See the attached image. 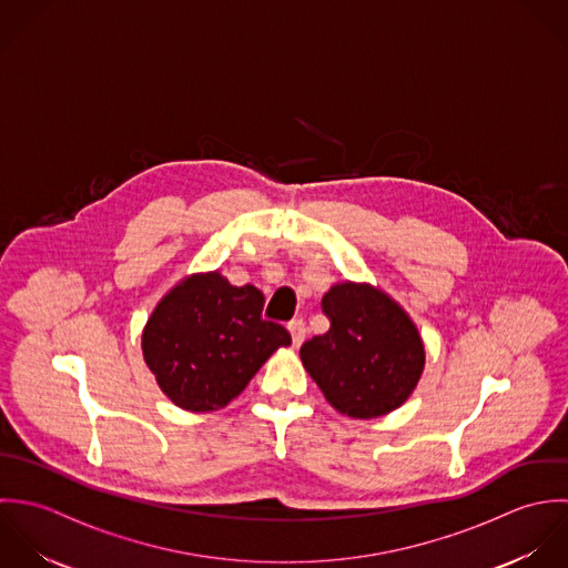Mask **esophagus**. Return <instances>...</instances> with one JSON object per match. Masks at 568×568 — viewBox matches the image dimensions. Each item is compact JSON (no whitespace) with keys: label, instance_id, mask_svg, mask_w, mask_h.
Segmentation results:
<instances>
[{"label":"esophagus","instance_id":"1","mask_svg":"<svg viewBox=\"0 0 568 568\" xmlns=\"http://www.w3.org/2000/svg\"><path fill=\"white\" fill-rule=\"evenodd\" d=\"M287 329H290V334H292V344L298 348L303 341H305V323L301 321V318H296V321H292L290 325H287Z\"/></svg>","mask_w":568,"mask_h":568}]
</instances>
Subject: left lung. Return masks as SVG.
Here are the masks:
<instances>
[{"instance_id":"left-lung-1","label":"left lung","mask_w":568,"mask_h":568,"mask_svg":"<svg viewBox=\"0 0 568 568\" xmlns=\"http://www.w3.org/2000/svg\"><path fill=\"white\" fill-rule=\"evenodd\" d=\"M332 327L301 346L307 373L348 417L373 419L415 390L426 351L408 314L384 292L344 281L323 296Z\"/></svg>"}]
</instances>
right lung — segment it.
Segmentation results:
<instances>
[{"instance_id":"add662e5","label":"right lung","mask_w":568,"mask_h":568,"mask_svg":"<svg viewBox=\"0 0 568 568\" xmlns=\"http://www.w3.org/2000/svg\"><path fill=\"white\" fill-rule=\"evenodd\" d=\"M263 303L254 285L234 287L220 272L193 274L158 303L142 353L175 406L224 408L278 346L292 344L285 327L261 318Z\"/></svg>"}]
</instances>
